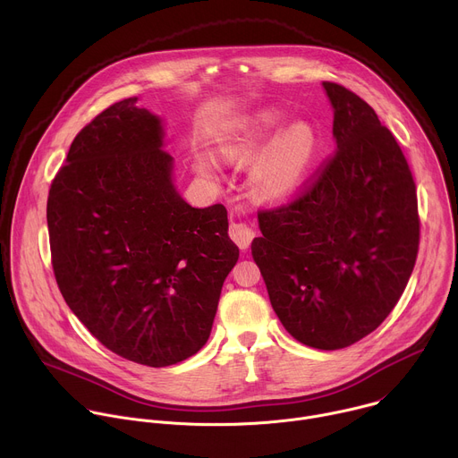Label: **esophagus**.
I'll list each match as a JSON object with an SVG mask.
<instances>
[{
	"mask_svg": "<svg viewBox=\"0 0 458 458\" xmlns=\"http://www.w3.org/2000/svg\"><path fill=\"white\" fill-rule=\"evenodd\" d=\"M228 233H230V237H232V241H233L241 250H246V248L251 244L253 237H255L253 228L248 226L246 223H232Z\"/></svg>",
	"mask_w": 458,
	"mask_h": 458,
	"instance_id": "34e87169",
	"label": "esophagus"
}]
</instances>
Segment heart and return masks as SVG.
Returning <instances> with one entry per match:
<instances>
[{
  "label": "heart",
  "instance_id": "1",
  "mask_svg": "<svg viewBox=\"0 0 458 458\" xmlns=\"http://www.w3.org/2000/svg\"><path fill=\"white\" fill-rule=\"evenodd\" d=\"M288 117L274 108H257L233 119L221 143V154L232 163H253L250 186L257 199L283 205L292 201L304 188L317 156L318 138L306 121L284 126ZM201 174L216 177L219 168L208 159L198 161Z\"/></svg>",
  "mask_w": 458,
  "mask_h": 458
}]
</instances>
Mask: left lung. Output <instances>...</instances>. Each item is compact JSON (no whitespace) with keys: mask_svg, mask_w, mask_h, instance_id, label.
<instances>
[{"mask_svg":"<svg viewBox=\"0 0 458 458\" xmlns=\"http://www.w3.org/2000/svg\"><path fill=\"white\" fill-rule=\"evenodd\" d=\"M322 87L337 154L299 199L259 214L263 235L251 255L286 332L317 350H341L399 302L419 251V214L394 134L348 89Z\"/></svg>","mask_w":458,"mask_h":458,"instance_id":"1","label":"left lung"}]
</instances>
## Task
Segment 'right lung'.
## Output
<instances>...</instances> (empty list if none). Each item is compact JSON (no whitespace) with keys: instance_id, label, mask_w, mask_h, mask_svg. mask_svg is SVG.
I'll use <instances>...</instances> for the list:
<instances>
[{"instance_id":"1","label":"right lung","mask_w":458,"mask_h":458,"mask_svg":"<svg viewBox=\"0 0 458 458\" xmlns=\"http://www.w3.org/2000/svg\"><path fill=\"white\" fill-rule=\"evenodd\" d=\"M138 99L114 103L76 136L47 223L72 313L119 357L165 368L207 344L239 248L223 205L181 198L165 123Z\"/></svg>"}]
</instances>
